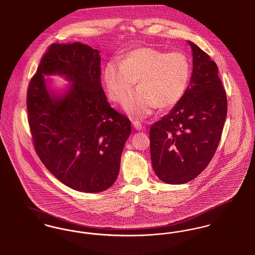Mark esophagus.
I'll use <instances>...</instances> for the list:
<instances>
[{
	"label": "esophagus",
	"mask_w": 255,
	"mask_h": 255,
	"mask_svg": "<svg viewBox=\"0 0 255 255\" xmlns=\"http://www.w3.org/2000/svg\"><path fill=\"white\" fill-rule=\"evenodd\" d=\"M132 125H133L134 128L137 129V130H141L143 128V125L138 121V120H133L132 121Z\"/></svg>",
	"instance_id": "1"
}]
</instances>
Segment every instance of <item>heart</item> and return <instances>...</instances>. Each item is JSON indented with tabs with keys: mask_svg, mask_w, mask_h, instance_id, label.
Masks as SVG:
<instances>
[{
	"mask_svg": "<svg viewBox=\"0 0 255 255\" xmlns=\"http://www.w3.org/2000/svg\"><path fill=\"white\" fill-rule=\"evenodd\" d=\"M190 78V62L181 52L165 53L153 48H139L125 55L120 64L109 63L105 71L108 94L122 103L138 82V88L125 103L127 113L136 119L146 118L158 108L176 105L185 93Z\"/></svg>",
	"mask_w": 255,
	"mask_h": 255,
	"instance_id": "heart-1",
	"label": "heart"
}]
</instances>
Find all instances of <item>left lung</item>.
Listing matches in <instances>:
<instances>
[{
    "label": "left lung",
    "mask_w": 255,
    "mask_h": 255,
    "mask_svg": "<svg viewBox=\"0 0 255 255\" xmlns=\"http://www.w3.org/2000/svg\"><path fill=\"white\" fill-rule=\"evenodd\" d=\"M189 44L193 51L190 84L174 109L149 129L152 168L169 184L189 182L208 166L228 112L217 64L195 43Z\"/></svg>",
    "instance_id": "obj_1"
}]
</instances>
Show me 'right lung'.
Segmentation results:
<instances>
[{"mask_svg": "<svg viewBox=\"0 0 255 255\" xmlns=\"http://www.w3.org/2000/svg\"><path fill=\"white\" fill-rule=\"evenodd\" d=\"M73 82L63 97L48 94L44 74ZM100 52L81 42L50 45L27 86V120L34 149L63 184L85 193L107 190L116 180L128 117L110 107L101 84Z\"/></svg>", "mask_w": 255, "mask_h": 255, "instance_id": "right-lung-1", "label": "right lung"}]
</instances>
